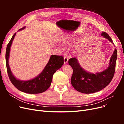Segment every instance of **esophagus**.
Wrapping results in <instances>:
<instances>
[{"instance_id":"1","label":"esophagus","mask_w":124,"mask_h":124,"mask_svg":"<svg viewBox=\"0 0 124 124\" xmlns=\"http://www.w3.org/2000/svg\"><path fill=\"white\" fill-rule=\"evenodd\" d=\"M68 62V58L67 57H64V64H66Z\"/></svg>"}]
</instances>
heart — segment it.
Here are the masks:
<instances>
[{
  "mask_svg": "<svg viewBox=\"0 0 124 124\" xmlns=\"http://www.w3.org/2000/svg\"><path fill=\"white\" fill-rule=\"evenodd\" d=\"M61 42L65 46H69L72 44V39L70 37H64L61 40Z\"/></svg>",
  "mask_w": 124,
  "mask_h": 124,
  "instance_id": "obj_1",
  "label": "heart"
}]
</instances>
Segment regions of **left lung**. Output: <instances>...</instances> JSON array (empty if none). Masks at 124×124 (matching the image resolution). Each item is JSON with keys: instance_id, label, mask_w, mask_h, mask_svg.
<instances>
[{"instance_id": "left-lung-1", "label": "left lung", "mask_w": 124, "mask_h": 124, "mask_svg": "<svg viewBox=\"0 0 124 124\" xmlns=\"http://www.w3.org/2000/svg\"><path fill=\"white\" fill-rule=\"evenodd\" d=\"M101 35L113 43L111 37L103 31ZM117 59V50L115 49L111 56L108 68L102 72L96 74L90 73L82 68L76 57L70 58L68 63L73 69L71 84L77 91L84 93H92L99 92L108 86L113 78Z\"/></svg>"}]
</instances>
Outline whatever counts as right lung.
Masks as SVG:
<instances>
[{
	"mask_svg": "<svg viewBox=\"0 0 124 124\" xmlns=\"http://www.w3.org/2000/svg\"><path fill=\"white\" fill-rule=\"evenodd\" d=\"M24 27L18 31L24 29ZM16 33H15L9 41L7 47L6 62L7 72L11 83L19 91L31 94L43 93L50 87L53 74L63 64L64 61L62 56L52 55L44 69L39 76L28 81H21L14 77L9 65L10 47Z\"/></svg>",
	"mask_w": 124,
	"mask_h": 124,
	"instance_id": "obj_1",
	"label": "right lung"
}]
</instances>
